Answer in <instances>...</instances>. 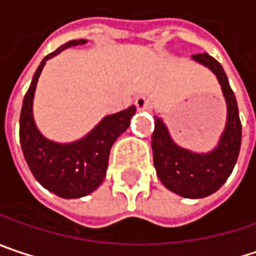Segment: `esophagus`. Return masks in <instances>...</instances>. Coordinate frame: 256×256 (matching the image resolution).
<instances>
[{"label":"esophagus","instance_id":"34e87169","mask_svg":"<svg viewBox=\"0 0 256 256\" xmlns=\"http://www.w3.org/2000/svg\"><path fill=\"white\" fill-rule=\"evenodd\" d=\"M136 106L138 108V110H148V109H152V102L146 96H138L136 99Z\"/></svg>","mask_w":256,"mask_h":256}]
</instances>
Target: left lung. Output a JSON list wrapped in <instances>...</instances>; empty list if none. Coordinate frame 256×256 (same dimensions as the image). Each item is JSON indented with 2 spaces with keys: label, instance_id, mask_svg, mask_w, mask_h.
I'll list each match as a JSON object with an SVG mask.
<instances>
[{
  "label": "left lung",
  "instance_id": "1",
  "mask_svg": "<svg viewBox=\"0 0 256 256\" xmlns=\"http://www.w3.org/2000/svg\"><path fill=\"white\" fill-rule=\"evenodd\" d=\"M192 58L208 66L220 82L228 103L226 130L217 148L207 154H195L178 147L163 120L156 116L152 148L157 176L168 190L185 198H204L220 190L232 174L240 150L242 124L234 93L220 62L208 54H195Z\"/></svg>",
  "mask_w": 256,
  "mask_h": 256
}]
</instances>
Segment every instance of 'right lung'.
<instances>
[{"instance_id":"obj_1","label":"right lung","mask_w":256,"mask_h":256,"mask_svg":"<svg viewBox=\"0 0 256 256\" xmlns=\"http://www.w3.org/2000/svg\"><path fill=\"white\" fill-rule=\"evenodd\" d=\"M86 44L84 39L71 40L44 58L38 66L20 114V144L33 176L46 190L62 198H80L100 186L109 163V153L116 138L126 131L136 106L106 116L86 137L71 144H56L46 140L36 128L32 104L38 78L45 62L74 45Z\"/></svg>"}]
</instances>
